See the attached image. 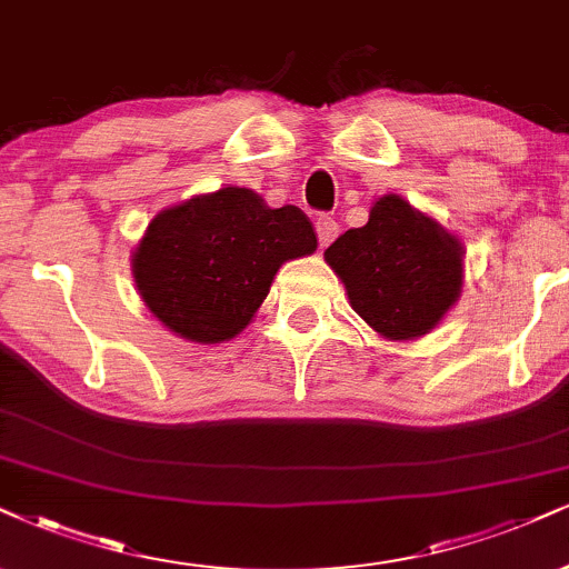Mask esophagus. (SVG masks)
<instances>
[{
	"label": "esophagus",
	"instance_id": "1",
	"mask_svg": "<svg viewBox=\"0 0 569 569\" xmlns=\"http://www.w3.org/2000/svg\"><path fill=\"white\" fill-rule=\"evenodd\" d=\"M317 234H319L321 248H327V244L335 242V237L340 234L338 221L329 219V216H319V219H317Z\"/></svg>",
	"mask_w": 569,
	"mask_h": 569
}]
</instances>
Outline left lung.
Listing matches in <instances>:
<instances>
[{"instance_id":"1","label":"left lung","mask_w":569,"mask_h":569,"mask_svg":"<svg viewBox=\"0 0 569 569\" xmlns=\"http://www.w3.org/2000/svg\"><path fill=\"white\" fill-rule=\"evenodd\" d=\"M353 311L385 340H417L461 296L465 248L398 194L371 206L369 221L325 250Z\"/></svg>"}]
</instances>
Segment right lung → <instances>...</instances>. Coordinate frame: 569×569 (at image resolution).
I'll return each mask as SVG.
<instances>
[{
  "mask_svg": "<svg viewBox=\"0 0 569 569\" xmlns=\"http://www.w3.org/2000/svg\"><path fill=\"white\" fill-rule=\"evenodd\" d=\"M317 250L296 206L269 208L252 189L221 187L160 210L131 269L144 306L179 338L213 346L250 325L279 266Z\"/></svg>",
  "mask_w": 569,
  "mask_h": 569,
  "instance_id": "right-lung-1",
  "label": "right lung"
}]
</instances>
